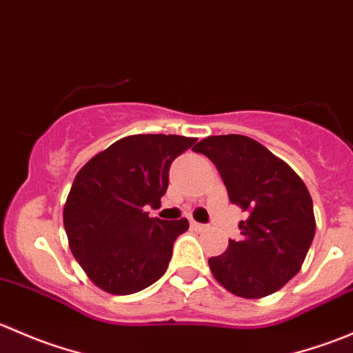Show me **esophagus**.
I'll return each instance as SVG.
<instances>
[{
    "instance_id": "1",
    "label": "esophagus",
    "mask_w": 353,
    "mask_h": 353,
    "mask_svg": "<svg viewBox=\"0 0 353 353\" xmlns=\"http://www.w3.org/2000/svg\"><path fill=\"white\" fill-rule=\"evenodd\" d=\"M191 229H194V230H198V232H201V230H206V229H208V227H206L205 223H198V222H194V220H191Z\"/></svg>"
}]
</instances>
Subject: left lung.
Segmentation results:
<instances>
[{
	"mask_svg": "<svg viewBox=\"0 0 353 353\" xmlns=\"http://www.w3.org/2000/svg\"><path fill=\"white\" fill-rule=\"evenodd\" d=\"M222 176L230 201L249 216L241 239L208 259L216 282L234 295L259 299L280 290L304 263L316 232L312 199L288 163L252 138L220 134L193 148Z\"/></svg>",
	"mask_w": 353,
	"mask_h": 353,
	"instance_id": "8db88e82",
	"label": "left lung"
}]
</instances>
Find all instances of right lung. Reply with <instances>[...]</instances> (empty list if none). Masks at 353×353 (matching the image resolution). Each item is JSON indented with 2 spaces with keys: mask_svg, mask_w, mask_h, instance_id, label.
Returning a JSON list of instances; mask_svg holds the SVG:
<instances>
[{
  "mask_svg": "<svg viewBox=\"0 0 353 353\" xmlns=\"http://www.w3.org/2000/svg\"><path fill=\"white\" fill-rule=\"evenodd\" d=\"M196 143L177 134H133L92 157L68 194L63 223L78 265L99 288L128 295L165 273L174 241L190 222L150 219L176 157Z\"/></svg>",
  "mask_w": 353,
  "mask_h": 353,
  "instance_id": "obj_1",
  "label": "right lung"
}]
</instances>
